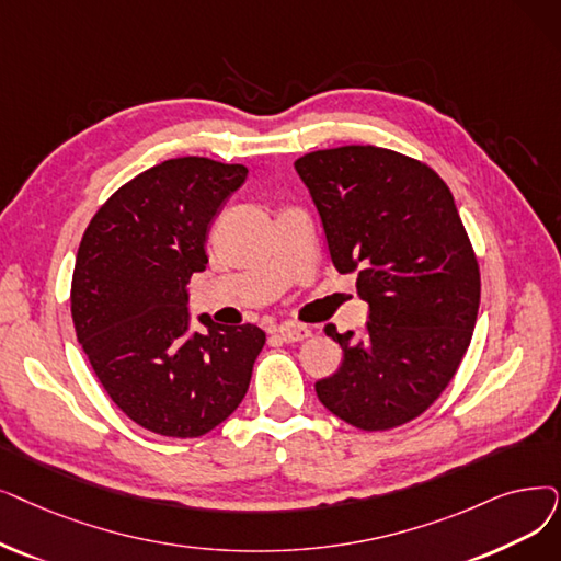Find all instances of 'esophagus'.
<instances>
[{"label":"esophagus","instance_id":"1","mask_svg":"<svg viewBox=\"0 0 561 561\" xmlns=\"http://www.w3.org/2000/svg\"><path fill=\"white\" fill-rule=\"evenodd\" d=\"M309 334H311V330L305 328V325H282V328H277V336L282 341H286V344H296V341H302Z\"/></svg>","mask_w":561,"mask_h":561}]
</instances>
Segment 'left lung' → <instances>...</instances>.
Wrapping results in <instances>:
<instances>
[{
	"instance_id": "left-lung-1",
	"label": "left lung",
	"mask_w": 561,
	"mask_h": 561,
	"mask_svg": "<svg viewBox=\"0 0 561 561\" xmlns=\"http://www.w3.org/2000/svg\"><path fill=\"white\" fill-rule=\"evenodd\" d=\"M339 273L357 271L369 305L362 334H325L341 367L316 382L319 401L362 431L401 426L443 394L479 311V265L445 181L378 146H339L296 160Z\"/></svg>"
}]
</instances>
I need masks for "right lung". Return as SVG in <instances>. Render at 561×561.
<instances>
[{
    "instance_id": "add662e5",
    "label": "right lung",
    "mask_w": 561,
    "mask_h": 561,
    "mask_svg": "<svg viewBox=\"0 0 561 561\" xmlns=\"http://www.w3.org/2000/svg\"><path fill=\"white\" fill-rule=\"evenodd\" d=\"M248 167L174 158L118 187L89 222L70 313L110 399L146 431L199 437L245 399L265 332L252 323L192 330L187 282L206 271L215 215Z\"/></svg>"
}]
</instances>
